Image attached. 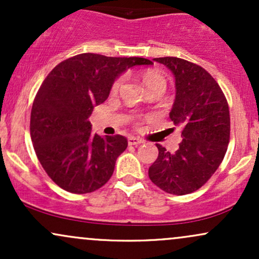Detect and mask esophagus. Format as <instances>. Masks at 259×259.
Instances as JSON below:
<instances>
[{
	"label": "esophagus",
	"mask_w": 259,
	"mask_h": 259,
	"mask_svg": "<svg viewBox=\"0 0 259 259\" xmlns=\"http://www.w3.org/2000/svg\"><path fill=\"white\" fill-rule=\"evenodd\" d=\"M142 140L139 139V138H135V136H129V139H127V144L130 145V146H139L140 144H142Z\"/></svg>",
	"instance_id": "34e87169"
}]
</instances>
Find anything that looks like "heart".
I'll return each instance as SVG.
<instances>
[{
    "label": "heart",
    "mask_w": 259,
    "mask_h": 259,
    "mask_svg": "<svg viewBox=\"0 0 259 259\" xmlns=\"http://www.w3.org/2000/svg\"><path fill=\"white\" fill-rule=\"evenodd\" d=\"M124 82H125V76L124 75H119L117 79L113 81L112 88H111V92L112 94H117L118 91L120 90L121 86H123ZM144 84L146 85L147 90L152 88H157V86H160V88L165 89L167 88V79L163 74H160L156 70H150L144 75Z\"/></svg>",
    "instance_id": "obj_1"
}]
</instances>
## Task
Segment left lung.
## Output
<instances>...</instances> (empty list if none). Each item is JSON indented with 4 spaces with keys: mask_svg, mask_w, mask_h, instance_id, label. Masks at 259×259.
<instances>
[{
    "mask_svg": "<svg viewBox=\"0 0 259 259\" xmlns=\"http://www.w3.org/2000/svg\"><path fill=\"white\" fill-rule=\"evenodd\" d=\"M153 61L167 65L175 76L177 96L169 117L181 127L183 141L175 153L157 144L158 157L148 169V177L168 194H191L210 179L227 153L228 101L218 82L201 65L178 57Z\"/></svg>",
    "mask_w": 259,
    "mask_h": 259,
    "instance_id": "1",
    "label": "left lung"
}]
</instances>
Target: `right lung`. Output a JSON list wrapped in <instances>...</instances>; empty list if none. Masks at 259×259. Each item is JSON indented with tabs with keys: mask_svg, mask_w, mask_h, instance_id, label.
<instances>
[{
	"mask_svg": "<svg viewBox=\"0 0 259 259\" xmlns=\"http://www.w3.org/2000/svg\"><path fill=\"white\" fill-rule=\"evenodd\" d=\"M140 57L81 53L56 65L38 89L30 115L35 153L47 175L72 194H89L111 179L115 160L127 147L121 135L91 134L94 106L105 102L118 75Z\"/></svg>",
	"mask_w": 259,
	"mask_h": 259,
	"instance_id": "obj_1",
	"label": "right lung"
}]
</instances>
